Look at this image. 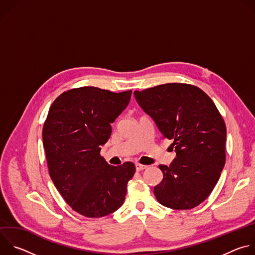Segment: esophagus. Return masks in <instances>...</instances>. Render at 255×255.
Listing matches in <instances>:
<instances>
[{
  "label": "esophagus",
  "mask_w": 255,
  "mask_h": 255,
  "mask_svg": "<svg viewBox=\"0 0 255 255\" xmlns=\"http://www.w3.org/2000/svg\"><path fill=\"white\" fill-rule=\"evenodd\" d=\"M135 167H136V170L137 171H140V170H143L145 168H147L148 166L147 165H144V164H141V163H136L135 164Z\"/></svg>",
  "instance_id": "34e87169"
}]
</instances>
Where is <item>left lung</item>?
I'll return each instance as SVG.
<instances>
[{"label":"left lung","mask_w":255,"mask_h":255,"mask_svg":"<svg viewBox=\"0 0 255 255\" xmlns=\"http://www.w3.org/2000/svg\"><path fill=\"white\" fill-rule=\"evenodd\" d=\"M143 111L155 122L162 138L172 140L176 157L160 164L157 201L173 210L203 203L219 180L225 165L226 125L211 98L188 84H165L135 91Z\"/></svg>","instance_id":"8db88e82"}]
</instances>
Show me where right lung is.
I'll use <instances>...</instances> for the list:
<instances>
[{
    "label": "right lung",
    "mask_w": 255,
    "mask_h": 255,
    "mask_svg": "<svg viewBox=\"0 0 255 255\" xmlns=\"http://www.w3.org/2000/svg\"><path fill=\"white\" fill-rule=\"evenodd\" d=\"M131 94L83 87L62 93L49 109L42 131L49 174L65 202L85 217L107 216L124 203L135 165H110L100 151Z\"/></svg>",
    "instance_id": "add662e5"
}]
</instances>
